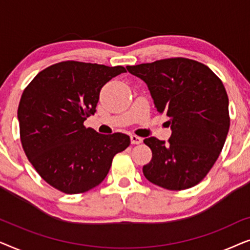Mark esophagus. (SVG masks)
Instances as JSON below:
<instances>
[{
  "mask_svg": "<svg viewBox=\"0 0 250 250\" xmlns=\"http://www.w3.org/2000/svg\"><path fill=\"white\" fill-rule=\"evenodd\" d=\"M143 139L140 138V136H136V135H131V142L132 145H140V143H142Z\"/></svg>",
  "mask_w": 250,
  "mask_h": 250,
  "instance_id": "34e87169",
  "label": "esophagus"
}]
</instances>
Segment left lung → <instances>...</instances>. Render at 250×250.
<instances>
[{
    "instance_id": "left-lung-1",
    "label": "left lung",
    "mask_w": 250,
    "mask_h": 250,
    "mask_svg": "<svg viewBox=\"0 0 250 250\" xmlns=\"http://www.w3.org/2000/svg\"><path fill=\"white\" fill-rule=\"evenodd\" d=\"M126 68L146 84L172 131L168 145L152 136L143 141L152 151L143 166L146 179L167 190L194 187L217 160L230 127L223 83L207 66L186 58Z\"/></svg>"
}]
</instances>
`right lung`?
<instances>
[{
    "instance_id": "right-lung-1",
    "label": "right lung",
    "mask_w": 250,
    "mask_h": 250,
    "mask_svg": "<svg viewBox=\"0 0 250 250\" xmlns=\"http://www.w3.org/2000/svg\"><path fill=\"white\" fill-rule=\"evenodd\" d=\"M122 73V66L63 61L37 74L23 91L18 108L22 148L50 186L69 194L93 189L116 153L129 146L128 135L99 134L84 126L97 111L102 86Z\"/></svg>"
}]
</instances>
